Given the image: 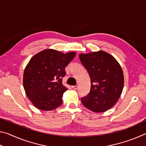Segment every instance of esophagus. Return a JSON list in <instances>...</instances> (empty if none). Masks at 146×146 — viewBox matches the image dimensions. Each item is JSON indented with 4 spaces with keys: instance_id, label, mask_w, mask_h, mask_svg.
Returning <instances> with one entry per match:
<instances>
[{
    "instance_id": "1",
    "label": "esophagus",
    "mask_w": 146,
    "mask_h": 146,
    "mask_svg": "<svg viewBox=\"0 0 146 146\" xmlns=\"http://www.w3.org/2000/svg\"><path fill=\"white\" fill-rule=\"evenodd\" d=\"M72 88L73 89V90H76L78 89V86H72Z\"/></svg>"
}]
</instances>
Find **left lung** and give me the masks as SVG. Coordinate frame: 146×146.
<instances>
[{
	"label": "left lung",
	"mask_w": 146,
	"mask_h": 146,
	"mask_svg": "<svg viewBox=\"0 0 146 146\" xmlns=\"http://www.w3.org/2000/svg\"><path fill=\"white\" fill-rule=\"evenodd\" d=\"M81 62L91 78L90 92L81 98L82 104L95 113L111 108L122 94L124 78L118 61L106 51L79 55Z\"/></svg>",
	"instance_id": "obj_1"
}]
</instances>
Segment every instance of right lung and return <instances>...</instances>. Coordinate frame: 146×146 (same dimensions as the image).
I'll list each match as a JSON object with an SVG mask.
<instances>
[{
    "label": "right lung",
    "instance_id": "add662e5",
    "mask_svg": "<svg viewBox=\"0 0 146 146\" xmlns=\"http://www.w3.org/2000/svg\"><path fill=\"white\" fill-rule=\"evenodd\" d=\"M75 55V52L63 53L46 49L30 59L24 70L23 86L35 107L51 111L62 104L63 94L68 90L62 84L65 68Z\"/></svg>",
    "mask_w": 146,
    "mask_h": 146
}]
</instances>
